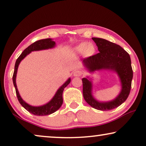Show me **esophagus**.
I'll return each instance as SVG.
<instances>
[{"instance_id": "obj_1", "label": "esophagus", "mask_w": 146, "mask_h": 146, "mask_svg": "<svg viewBox=\"0 0 146 146\" xmlns=\"http://www.w3.org/2000/svg\"><path fill=\"white\" fill-rule=\"evenodd\" d=\"M82 74H83V73H82L80 70H75L73 72V75L74 77H80V76L82 75Z\"/></svg>"}]
</instances>
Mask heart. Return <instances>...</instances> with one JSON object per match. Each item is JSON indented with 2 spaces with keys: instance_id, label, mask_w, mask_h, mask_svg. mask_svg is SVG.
<instances>
[{
  "instance_id": "obj_1",
  "label": "heart",
  "mask_w": 146,
  "mask_h": 146,
  "mask_svg": "<svg viewBox=\"0 0 146 146\" xmlns=\"http://www.w3.org/2000/svg\"><path fill=\"white\" fill-rule=\"evenodd\" d=\"M73 52L75 53H82L85 57H90L95 53L96 47L93 43L81 42L74 47Z\"/></svg>"
}]
</instances>
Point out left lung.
I'll return each mask as SVG.
<instances>
[{"instance_id": "obj_1", "label": "left lung", "mask_w": 146, "mask_h": 146, "mask_svg": "<svg viewBox=\"0 0 146 146\" xmlns=\"http://www.w3.org/2000/svg\"><path fill=\"white\" fill-rule=\"evenodd\" d=\"M99 53L82 61L83 67L89 73L106 70L116 73L121 90L117 96L109 101H100L93 96V79L89 76L82 79L84 99L92 107L99 110H110L126 101L130 94L133 71L130 55L118 45L102 38H92Z\"/></svg>"}]
</instances>
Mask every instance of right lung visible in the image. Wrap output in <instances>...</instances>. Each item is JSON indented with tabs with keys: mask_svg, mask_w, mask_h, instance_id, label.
<instances>
[{
	"mask_svg": "<svg viewBox=\"0 0 146 146\" xmlns=\"http://www.w3.org/2000/svg\"><path fill=\"white\" fill-rule=\"evenodd\" d=\"M55 42L51 38L44 39V40H40L37 41V42L33 43L28 47L27 48L24 50V52L21 53V55L18 57L17 60L16 61L15 66H14V71L12 77V81L13 84L16 89V95L18 99V101L20 104L25 108L26 110L36 116H46V115H50L53 112H56L59 108L61 107L63 104V90L67 85L70 83L71 78H69L60 87L57 89L56 93L53 96V98L46 104H43L41 106H32L27 102L24 101L20 96L18 92L17 85H16V75H17V71L20 62L22 60L25 58L28 55L34 51H41L48 50V49H52L55 47Z\"/></svg>",
	"mask_w": 146,
	"mask_h": 146,
	"instance_id": "1",
	"label": "right lung"
}]
</instances>
